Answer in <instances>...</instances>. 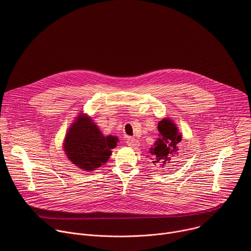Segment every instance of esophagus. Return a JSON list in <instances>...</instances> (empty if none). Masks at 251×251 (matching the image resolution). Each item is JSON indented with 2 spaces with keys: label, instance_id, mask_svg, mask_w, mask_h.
Here are the masks:
<instances>
[{
  "label": "esophagus",
  "instance_id": "1",
  "mask_svg": "<svg viewBox=\"0 0 251 251\" xmlns=\"http://www.w3.org/2000/svg\"><path fill=\"white\" fill-rule=\"evenodd\" d=\"M126 143H127L128 146H130L132 148H136V147H138L140 145V142L137 139L132 138V137H128L127 140H126Z\"/></svg>",
  "mask_w": 251,
  "mask_h": 251
}]
</instances>
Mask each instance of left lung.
Instances as JSON below:
<instances>
[{"label":"left lung","mask_w":251,"mask_h":251,"mask_svg":"<svg viewBox=\"0 0 251 251\" xmlns=\"http://www.w3.org/2000/svg\"><path fill=\"white\" fill-rule=\"evenodd\" d=\"M159 138L155 142L154 147L150 148L151 160L154 165L165 168V172L171 167L176 166L180 155L182 134L178 132L176 124L169 118H165L158 123Z\"/></svg>","instance_id":"left-lung-1"}]
</instances>
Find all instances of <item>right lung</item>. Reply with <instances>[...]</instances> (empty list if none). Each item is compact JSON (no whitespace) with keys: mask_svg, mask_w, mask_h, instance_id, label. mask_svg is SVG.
<instances>
[{"mask_svg":"<svg viewBox=\"0 0 251 251\" xmlns=\"http://www.w3.org/2000/svg\"><path fill=\"white\" fill-rule=\"evenodd\" d=\"M117 142L116 136H104L90 117L80 114L67 131L63 149L73 164L90 172L108 161Z\"/></svg>","mask_w":251,"mask_h":251,"instance_id":"obj_1","label":"right lung"}]
</instances>
